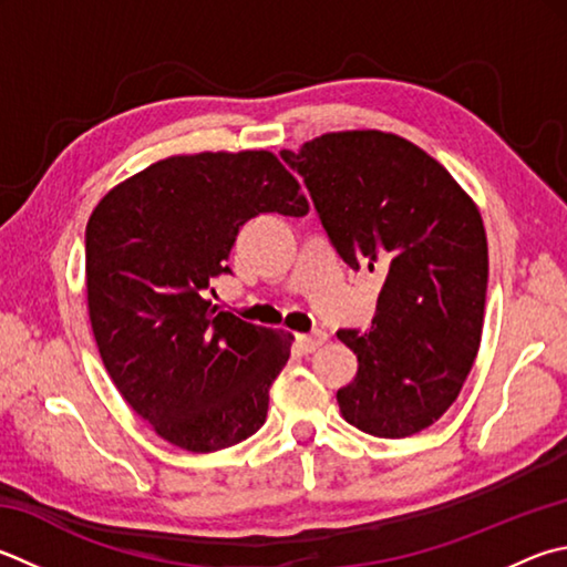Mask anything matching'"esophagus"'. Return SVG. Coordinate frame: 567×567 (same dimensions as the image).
I'll list each match as a JSON object with an SVG mask.
<instances>
[{"instance_id":"obj_1","label":"esophagus","mask_w":567,"mask_h":567,"mask_svg":"<svg viewBox=\"0 0 567 567\" xmlns=\"http://www.w3.org/2000/svg\"><path fill=\"white\" fill-rule=\"evenodd\" d=\"M297 342H300L302 352H315V349H319L327 342V332H322V329H315V332H310V334H297Z\"/></svg>"}]
</instances>
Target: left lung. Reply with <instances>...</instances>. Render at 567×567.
Returning a JSON list of instances; mask_svg holds the SVG:
<instances>
[{
    "label": "left lung",
    "instance_id": "left-lung-1",
    "mask_svg": "<svg viewBox=\"0 0 567 567\" xmlns=\"http://www.w3.org/2000/svg\"><path fill=\"white\" fill-rule=\"evenodd\" d=\"M337 255L382 272L372 329H339L357 377L339 411L364 434L404 439L454 404L476 359L488 287L481 213L414 143L342 131L282 151Z\"/></svg>",
    "mask_w": 567,
    "mask_h": 567
}]
</instances>
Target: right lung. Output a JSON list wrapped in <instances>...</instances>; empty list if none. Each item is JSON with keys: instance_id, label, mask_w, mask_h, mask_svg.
Returning <instances> with one entry per match:
<instances>
[{"instance_id": "obj_1", "label": "right lung", "mask_w": 567, "mask_h": 567, "mask_svg": "<svg viewBox=\"0 0 567 567\" xmlns=\"http://www.w3.org/2000/svg\"><path fill=\"white\" fill-rule=\"evenodd\" d=\"M307 198L267 151L153 163L96 205L86 225V295L99 354L121 396L158 436L195 454L265 424L292 334L205 300L228 275L245 223L302 218Z\"/></svg>"}]
</instances>
